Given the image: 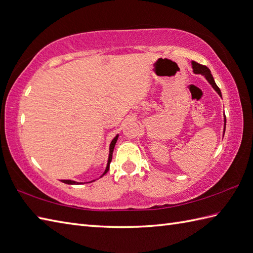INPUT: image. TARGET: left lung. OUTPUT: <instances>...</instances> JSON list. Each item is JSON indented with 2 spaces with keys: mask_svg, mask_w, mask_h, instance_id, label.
Masks as SVG:
<instances>
[{
  "mask_svg": "<svg viewBox=\"0 0 253 253\" xmlns=\"http://www.w3.org/2000/svg\"><path fill=\"white\" fill-rule=\"evenodd\" d=\"M192 68H193V72L195 74H202L204 75L205 78H206V80L209 82V84L212 86L213 89L218 92V95L222 98V93H221V90L220 88L216 86L215 82L213 80V76L212 74H211L210 70L206 67V66H203V64H199L195 61H192ZM225 125H226V119H225V115H224V128H225Z\"/></svg>",
  "mask_w": 253,
  "mask_h": 253,
  "instance_id": "obj_1",
  "label": "left lung"
}]
</instances>
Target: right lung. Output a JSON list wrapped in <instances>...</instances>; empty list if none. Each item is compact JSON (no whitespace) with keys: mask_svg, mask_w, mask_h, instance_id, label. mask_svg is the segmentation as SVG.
I'll return each mask as SVG.
<instances>
[{"mask_svg":"<svg viewBox=\"0 0 253 253\" xmlns=\"http://www.w3.org/2000/svg\"><path fill=\"white\" fill-rule=\"evenodd\" d=\"M117 138H119V134H116L115 138L112 140V142H111L110 144V151H109V160H108V164H107V168H105L104 172L102 175H104L105 173H107L109 171V168H110V163L111 161H112V154H113V151H114V146H115V143L117 141ZM101 175V177H102ZM61 182H63V183L66 184H81L79 183V182H75V181H72V180H61Z\"/></svg>","mask_w":253,"mask_h":253,"instance_id":"add662e5","label":"right lung"}]
</instances>
